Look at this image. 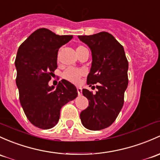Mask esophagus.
Wrapping results in <instances>:
<instances>
[{
    "instance_id": "esophagus-1",
    "label": "esophagus",
    "mask_w": 160,
    "mask_h": 160,
    "mask_svg": "<svg viewBox=\"0 0 160 160\" xmlns=\"http://www.w3.org/2000/svg\"><path fill=\"white\" fill-rule=\"evenodd\" d=\"M77 93H78L79 96H80L82 94V89L80 87H77Z\"/></svg>"
}]
</instances>
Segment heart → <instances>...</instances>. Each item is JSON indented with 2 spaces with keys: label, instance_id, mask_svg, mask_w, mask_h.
Instances as JSON below:
<instances>
[{
  "label": "heart",
  "instance_id": "obj_1",
  "mask_svg": "<svg viewBox=\"0 0 160 160\" xmlns=\"http://www.w3.org/2000/svg\"><path fill=\"white\" fill-rule=\"evenodd\" d=\"M86 50L87 49L84 46L79 45V46L77 47L76 51H77V55H78ZM59 53H60V52H59ZM59 53H58V56H59ZM83 75V71H82L81 70H77V69L71 68V67H69V68L66 69L63 73V77L65 79V80L74 83H77V82L79 81V80H80V77H81Z\"/></svg>",
  "mask_w": 160,
  "mask_h": 160
}]
</instances>
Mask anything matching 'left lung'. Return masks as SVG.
I'll list each match as a JSON object with an SVG mask.
<instances>
[{
  "instance_id": "8db88e82",
  "label": "left lung",
  "mask_w": 160,
  "mask_h": 160,
  "mask_svg": "<svg viewBox=\"0 0 160 160\" xmlns=\"http://www.w3.org/2000/svg\"><path fill=\"white\" fill-rule=\"evenodd\" d=\"M90 48L92 65L87 76L88 85L98 83L95 94L83 89L89 106L80 112L86 128L100 130L107 128L116 120L124 102V93L128 86L129 63L123 47L107 32L78 36Z\"/></svg>"
}]
</instances>
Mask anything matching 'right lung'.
I'll list each match as a JSON object with an SVG mask.
<instances>
[{
    "label": "right lung",
    "mask_w": 160,
    "mask_h": 160,
    "mask_svg": "<svg viewBox=\"0 0 160 160\" xmlns=\"http://www.w3.org/2000/svg\"><path fill=\"white\" fill-rule=\"evenodd\" d=\"M72 38V35L60 36L40 28L18 48L15 67L20 102L30 122L40 129L54 127L61 107L77 97L76 87L66 80L59 82L56 88L48 84L58 68L59 48Z\"/></svg>",
    "instance_id": "right-lung-1"
}]
</instances>
